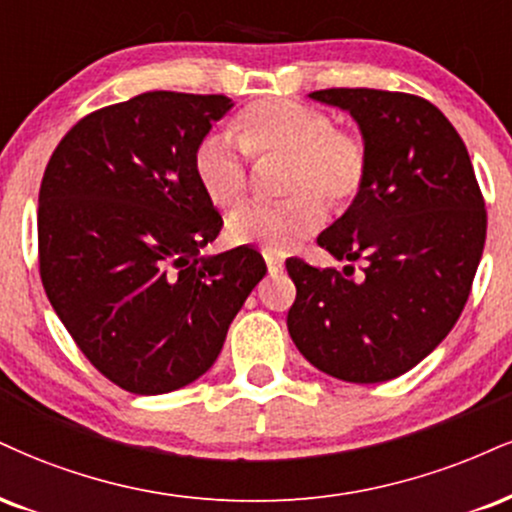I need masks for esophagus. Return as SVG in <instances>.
Segmentation results:
<instances>
[{
  "mask_svg": "<svg viewBox=\"0 0 512 512\" xmlns=\"http://www.w3.org/2000/svg\"><path fill=\"white\" fill-rule=\"evenodd\" d=\"M264 260H267V272H269V276H279V274L283 272V262L279 260V257L267 255V257H264Z\"/></svg>",
  "mask_w": 512,
  "mask_h": 512,
  "instance_id": "esophagus-1",
  "label": "esophagus"
}]
</instances>
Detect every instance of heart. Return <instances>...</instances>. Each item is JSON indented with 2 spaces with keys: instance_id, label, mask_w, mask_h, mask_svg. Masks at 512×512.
Returning a JSON list of instances; mask_svg holds the SVG:
<instances>
[{
  "instance_id": "b5f03b06",
  "label": "heart",
  "mask_w": 512,
  "mask_h": 512,
  "mask_svg": "<svg viewBox=\"0 0 512 512\" xmlns=\"http://www.w3.org/2000/svg\"><path fill=\"white\" fill-rule=\"evenodd\" d=\"M236 137L209 133L195 150V176L214 205L231 207L248 188L250 155L288 157L286 193L281 205H240L226 219V238L283 255L300 240L315 236L329 205H348L365 186L367 147L353 133L336 131L324 112L293 100H260L236 121Z\"/></svg>"
}]
</instances>
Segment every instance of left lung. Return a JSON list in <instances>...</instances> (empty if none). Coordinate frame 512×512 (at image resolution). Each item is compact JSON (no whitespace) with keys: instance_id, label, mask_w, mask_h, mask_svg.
<instances>
[{"instance_id":"8db88e82","label":"left lung","mask_w":512,"mask_h":512,"mask_svg":"<svg viewBox=\"0 0 512 512\" xmlns=\"http://www.w3.org/2000/svg\"><path fill=\"white\" fill-rule=\"evenodd\" d=\"M310 100L353 116L369 155L365 186L317 243L343 274L286 260L288 334L305 360L353 384L396 379L439 346L470 295L486 212L467 147L432 102L334 88ZM366 274L350 280L352 262Z\"/></svg>"}]
</instances>
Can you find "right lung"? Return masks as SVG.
Segmentation results:
<instances>
[{
    "label": "right lung",
    "mask_w": 512,
    "mask_h": 512,
    "mask_svg": "<svg viewBox=\"0 0 512 512\" xmlns=\"http://www.w3.org/2000/svg\"><path fill=\"white\" fill-rule=\"evenodd\" d=\"M224 95L143 92L78 121L40 186V276L83 355L121 389L157 396L200 379L267 274L250 245L202 255L221 217L195 150Z\"/></svg>",
    "instance_id": "right-lung-1"
}]
</instances>
